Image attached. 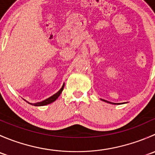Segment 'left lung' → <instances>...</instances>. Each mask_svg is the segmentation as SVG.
<instances>
[{
  "label": "left lung",
  "mask_w": 155,
  "mask_h": 155,
  "mask_svg": "<svg viewBox=\"0 0 155 155\" xmlns=\"http://www.w3.org/2000/svg\"><path fill=\"white\" fill-rule=\"evenodd\" d=\"M102 101H104V102H107V103H108V104H115V105H118V104H115V103H112V102H109V101H105V100H102Z\"/></svg>",
  "instance_id": "8db88e82"
}]
</instances>
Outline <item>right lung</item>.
Wrapping results in <instances>:
<instances>
[{
    "mask_svg": "<svg viewBox=\"0 0 155 155\" xmlns=\"http://www.w3.org/2000/svg\"><path fill=\"white\" fill-rule=\"evenodd\" d=\"M64 84L62 85L61 88L60 90H59L57 92V93H55L54 94H53L52 96H51L50 97L47 98V99H46V100H44V101H41V102H37V103H35V104L29 103V102H28V101H26V102H28L29 104H31V105L35 106V107H41V106L48 105V104H51V103H53L54 101H55L56 100L58 99V97L61 95V94L62 91H63V89H64Z\"/></svg>",
    "mask_w": 155,
    "mask_h": 155,
    "instance_id": "obj_1",
    "label": "right lung"
}]
</instances>
